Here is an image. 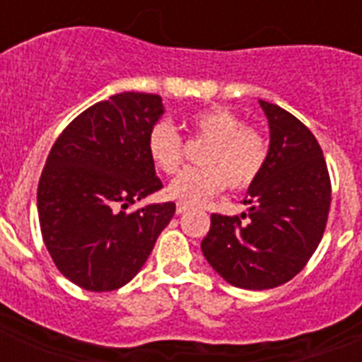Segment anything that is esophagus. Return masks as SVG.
I'll return each mask as SVG.
<instances>
[{"mask_svg": "<svg viewBox=\"0 0 362 362\" xmlns=\"http://www.w3.org/2000/svg\"><path fill=\"white\" fill-rule=\"evenodd\" d=\"M187 210H189V206H187V204H184V203L176 204V214H186Z\"/></svg>", "mask_w": 362, "mask_h": 362, "instance_id": "1", "label": "esophagus"}]
</instances>
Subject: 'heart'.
I'll list each match as a JSON object with an SVG mask.
<instances>
[{
    "mask_svg": "<svg viewBox=\"0 0 362 362\" xmlns=\"http://www.w3.org/2000/svg\"><path fill=\"white\" fill-rule=\"evenodd\" d=\"M193 141L206 142L199 153L203 169L182 173L167 187V197L189 206L206 203L227 186L246 189L257 180L267 161V142L257 131L244 127L242 120L226 107H210L193 112L186 120ZM146 152L153 167L163 175H175L184 161V144L178 131L167 122L150 129Z\"/></svg>",
    "mask_w": 362,
    "mask_h": 362,
    "instance_id": "obj_1",
    "label": "heart"
}]
</instances>
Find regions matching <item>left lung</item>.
<instances>
[{"label": "left lung", "mask_w": 362, "mask_h": 362, "mask_svg": "<svg viewBox=\"0 0 362 362\" xmlns=\"http://www.w3.org/2000/svg\"><path fill=\"white\" fill-rule=\"evenodd\" d=\"M270 144L257 180L247 187V214L210 216L201 250L235 287L263 291L297 276L314 255L331 209V178L312 131L278 105L259 99Z\"/></svg>", "instance_id": "obj_1"}]
</instances>
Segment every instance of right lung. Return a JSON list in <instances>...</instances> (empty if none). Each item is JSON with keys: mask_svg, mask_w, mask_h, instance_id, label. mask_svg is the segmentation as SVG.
Instances as JSON below:
<instances>
[{"mask_svg": "<svg viewBox=\"0 0 362 362\" xmlns=\"http://www.w3.org/2000/svg\"><path fill=\"white\" fill-rule=\"evenodd\" d=\"M163 112L159 95L116 93L76 116L48 153L37 187L42 240L59 272L86 291L133 280L175 216V203L125 212L161 189L146 139Z\"/></svg>", "mask_w": 362, "mask_h": 362, "instance_id": "add662e5", "label": "right lung"}]
</instances>
